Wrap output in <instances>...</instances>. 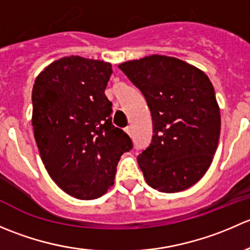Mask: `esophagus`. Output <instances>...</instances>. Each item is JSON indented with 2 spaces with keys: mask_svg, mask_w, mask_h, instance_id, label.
<instances>
[{
  "mask_svg": "<svg viewBox=\"0 0 250 250\" xmlns=\"http://www.w3.org/2000/svg\"><path fill=\"white\" fill-rule=\"evenodd\" d=\"M125 133H127V134L129 135V137H132V128H130V127L125 128Z\"/></svg>",
  "mask_w": 250,
  "mask_h": 250,
  "instance_id": "34e87169",
  "label": "esophagus"
}]
</instances>
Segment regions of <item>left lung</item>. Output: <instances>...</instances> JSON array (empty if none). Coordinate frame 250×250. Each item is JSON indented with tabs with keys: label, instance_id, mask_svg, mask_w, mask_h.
<instances>
[{
	"label": "left lung",
	"instance_id": "1",
	"mask_svg": "<svg viewBox=\"0 0 250 250\" xmlns=\"http://www.w3.org/2000/svg\"><path fill=\"white\" fill-rule=\"evenodd\" d=\"M118 67L141 90L152 116V141L138 156L146 183L167 193L195 185L210 167L220 137V109L209 77L160 54Z\"/></svg>",
	"mask_w": 250,
	"mask_h": 250
}]
</instances>
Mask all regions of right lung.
I'll return each instance as SVG.
<instances>
[{"label":"right lung","mask_w":250,"mask_h":250,"mask_svg":"<svg viewBox=\"0 0 250 250\" xmlns=\"http://www.w3.org/2000/svg\"><path fill=\"white\" fill-rule=\"evenodd\" d=\"M112 69L104 60L60 58L32 88V127L48 174L78 200H94L113 185L121 156L132 140L111 120L105 95Z\"/></svg>","instance_id":"obj_1"}]
</instances>
